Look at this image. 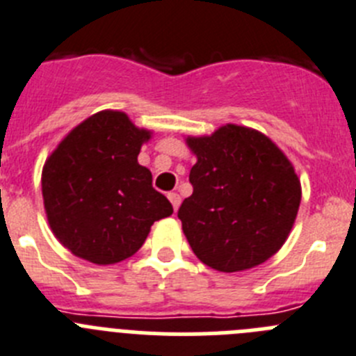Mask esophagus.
<instances>
[{
	"instance_id": "esophagus-1",
	"label": "esophagus",
	"mask_w": 356,
	"mask_h": 356,
	"mask_svg": "<svg viewBox=\"0 0 356 356\" xmlns=\"http://www.w3.org/2000/svg\"><path fill=\"white\" fill-rule=\"evenodd\" d=\"M168 200H170V204L174 205V211H177L179 205H181V197H179L177 193H168Z\"/></svg>"
}]
</instances>
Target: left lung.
Returning <instances> with one entry per match:
<instances>
[{
  "mask_svg": "<svg viewBox=\"0 0 356 356\" xmlns=\"http://www.w3.org/2000/svg\"><path fill=\"white\" fill-rule=\"evenodd\" d=\"M193 195L177 216L198 260L219 272L261 265L283 248L302 198L290 159L261 131L225 124L188 137Z\"/></svg>",
  "mask_w": 356,
  "mask_h": 356,
  "instance_id": "left-lung-1",
  "label": "left lung"
}]
</instances>
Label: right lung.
I'll return each instance as SVG.
<instances>
[{"mask_svg":"<svg viewBox=\"0 0 356 356\" xmlns=\"http://www.w3.org/2000/svg\"><path fill=\"white\" fill-rule=\"evenodd\" d=\"M152 131L119 111L92 114L58 144L42 170L49 227L72 254L112 265L137 253L154 221L174 212L138 152Z\"/></svg>","mask_w":356,"mask_h":356,"instance_id":"add662e5","label":"right lung"}]
</instances>
